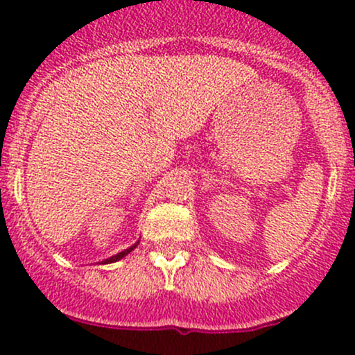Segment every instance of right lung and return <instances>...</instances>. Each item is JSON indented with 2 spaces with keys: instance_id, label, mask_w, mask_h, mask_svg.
Listing matches in <instances>:
<instances>
[{
  "instance_id": "obj_1",
  "label": "right lung",
  "mask_w": 355,
  "mask_h": 355,
  "mask_svg": "<svg viewBox=\"0 0 355 355\" xmlns=\"http://www.w3.org/2000/svg\"><path fill=\"white\" fill-rule=\"evenodd\" d=\"M134 247H135V245H132V247H130V249H125V250H123V252H118V254H116V256H111V257H110V259H106V261H105V263H114V261H120V259H121V257H125V256H127V254H128V252H130V250H134Z\"/></svg>"
}]
</instances>
